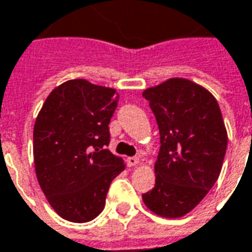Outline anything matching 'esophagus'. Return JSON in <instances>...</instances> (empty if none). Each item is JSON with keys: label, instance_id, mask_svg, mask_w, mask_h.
I'll return each instance as SVG.
<instances>
[{"label": "esophagus", "instance_id": "obj_1", "mask_svg": "<svg viewBox=\"0 0 252 252\" xmlns=\"http://www.w3.org/2000/svg\"><path fill=\"white\" fill-rule=\"evenodd\" d=\"M139 157H128V158H126V165H128V167H135V165L139 164Z\"/></svg>", "mask_w": 252, "mask_h": 252}]
</instances>
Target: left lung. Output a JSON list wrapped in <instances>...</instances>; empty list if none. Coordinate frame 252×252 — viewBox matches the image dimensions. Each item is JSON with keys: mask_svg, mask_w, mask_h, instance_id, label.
Masks as SVG:
<instances>
[{"mask_svg": "<svg viewBox=\"0 0 252 252\" xmlns=\"http://www.w3.org/2000/svg\"><path fill=\"white\" fill-rule=\"evenodd\" d=\"M160 131L156 185L142 200L156 215L181 218L218 181L227 146L220 104L211 92L175 77L143 91Z\"/></svg>", "mask_w": 252, "mask_h": 252, "instance_id": "1", "label": "left lung"}]
</instances>
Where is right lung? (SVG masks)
Listing matches in <instances>:
<instances>
[{
    "label": "right lung",
    "mask_w": 252,
    "mask_h": 252,
    "mask_svg": "<svg viewBox=\"0 0 252 252\" xmlns=\"http://www.w3.org/2000/svg\"><path fill=\"white\" fill-rule=\"evenodd\" d=\"M114 88L68 80L45 99L32 131L35 175L48 203L63 220L84 223L103 211L112 181L126 169L107 150Z\"/></svg>",
    "instance_id": "obj_1"
}]
</instances>
